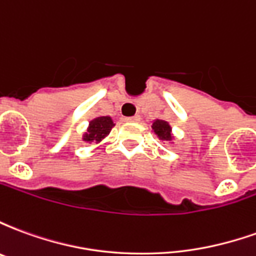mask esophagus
<instances>
[{"mask_svg": "<svg viewBox=\"0 0 256 256\" xmlns=\"http://www.w3.org/2000/svg\"><path fill=\"white\" fill-rule=\"evenodd\" d=\"M123 120H124V122H138L140 115H136V116H132V118H123Z\"/></svg>", "mask_w": 256, "mask_h": 256, "instance_id": "34e87169", "label": "esophagus"}]
</instances>
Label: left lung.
<instances>
[{
	"mask_svg": "<svg viewBox=\"0 0 256 256\" xmlns=\"http://www.w3.org/2000/svg\"><path fill=\"white\" fill-rule=\"evenodd\" d=\"M150 128H152V133L155 134L160 141H167L170 144H174L172 141L176 137L172 134V128L170 126V123L163 119H155V120H152Z\"/></svg>",
	"mask_w": 256,
	"mask_h": 256,
	"instance_id": "left-lung-1",
	"label": "left lung"
}]
</instances>
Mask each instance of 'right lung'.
I'll use <instances>...</instances> for the list:
<instances>
[{
    "instance_id": "1",
    "label": "right lung",
    "mask_w": 256,
    "mask_h": 256,
    "mask_svg": "<svg viewBox=\"0 0 256 256\" xmlns=\"http://www.w3.org/2000/svg\"><path fill=\"white\" fill-rule=\"evenodd\" d=\"M114 126H115V122L111 116L98 115L89 122L86 133H84V136H82V141L89 142V144H98L111 133Z\"/></svg>"
}]
</instances>
